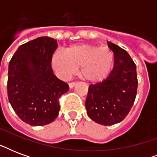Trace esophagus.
<instances>
[{"label":"esophagus","instance_id":"esophagus-1","mask_svg":"<svg viewBox=\"0 0 157 157\" xmlns=\"http://www.w3.org/2000/svg\"><path fill=\"white\" fill-rule=\"evenodd\" d=\"M76 84V83L75 81H73V82H70V83H69V87H70V88H73Z\"/></svg>","mask_w":157,"mask_h":157}]
</instances>
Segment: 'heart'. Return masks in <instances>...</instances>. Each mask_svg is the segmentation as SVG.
<instances>
[{
    "mask_svg": "<svg viewBox=\"0 0 157 157\" xmlns=\"http://www.w3.org/2000/svg\"><path fill=\"white\" fill-rule=\"evenodd\" d=\"M115 54L109 47L90 43L69 45L65 52L57 50L51 58L54 72L62 79H68L81 67V76L90 83H100L112 73Z\"/></svg>",
    "mask_w": 157,
    "mask_h": 157,
    "instance_id": "obj_1",
    "label": "heart"
}]
</instances>
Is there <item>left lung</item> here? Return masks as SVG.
Returning <instances> with one entry per match:
<instances>
[{"label": "left lung", "mask_w": 157, "mask_h": 157, "mask_svg": "<svg viewBox=\"0 0 157 157\" xmlns=\"http://www.w3.org/2000/svg\"><path fill=\"white\" fill-rule=\"evenodd\" d=\"M115 54L114 67L107 80L89 86L86 100L87 115L103 125L122 121L134 104L137 94L136 65L124 50L107 41Z\"/></svg>", "instance_id": "left-lung-1"}]
</instances>
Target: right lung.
<instances>
[{
	"mask_svg": "<svg viewBox=\"0 0 157 157\" xmlns=\"http://www.w3.org/2000/svg\"><path fill=\"white\" fill-rule=\"evenodd\" d=\"M57 46L53 38H36L20 45L9 63V101L18 117L33 126L45 125L56 119L59 98L69 90L51 67Z\"/></svg>",
	"mask_w": 157,
	"mask_h": 157,
	"instance_id": "obj_1",
	"label": "right lung"
}]
</instances>
